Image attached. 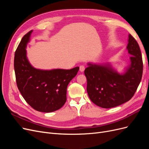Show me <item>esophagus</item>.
<instances>
[{
	"label": "esophagus",
	"instance_id": "esophagus-1",
	"mask_svg": "<svg viewBox=\"0 0 149 149\" xmlns=\"http://www.w3.org/2000/svg\"><path fill=\"white\" fill-rule=\"evenodd\" d=\"M85 70V66L84 65H81L79 66V70L81 72H83Z\"/></svg>",
	"mask_w": 149,
	"mask_h": 149
}]
</instances>
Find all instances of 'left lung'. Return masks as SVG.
Instances as JSON below:
<instances>
[{
    "mask_svg": "<svg viewBox=\"0 0 149 149\" xmlns=\"http://www.w3.org/2000/svg\"><path fill=\"white\" fill-rule=\"evenodd\" d=\"M127 48L132 56L127 71L119 74L109 66L88 64L84 70L90 100L103 108H111L129 101L142 79L143 61L136 40L129 34Z\"/></svg>",
    "mask_w": 149,
    "mask_h": 149,
    "instance_id": "1",
    "label": "left lung"
}]
</instances>
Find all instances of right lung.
<instances>
[{"mask_svg":"<svg viewBox=\"0 0 149 149\" xmlns=\"http://www.w3.org/2000/svg\"><path fill=\"white\" fill-rule=\"evenodd\" d=\"M32 30L22 38L15 52L14 70L18 89L25 101L36 111L58 110L66 101L67 86L79 68L45 71L35 69L26 56L25 47Z\"/></svg>","mask_w":149,"mask_h":149,"instance_id":"1","label":"right lung"}]
</instances>
